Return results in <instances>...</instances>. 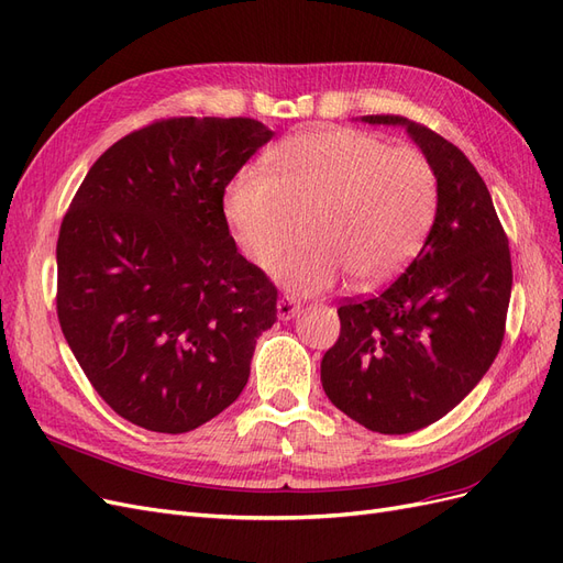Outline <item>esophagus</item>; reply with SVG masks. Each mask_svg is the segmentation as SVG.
Masks as SVG:
<instances>
[{
    "label": "esophagus",
    "instance_id": "obj_1",
    "mask_svg": "<svg viewBox=\"0 0 563 563\" xmlns=\"http://www.w3.org/2000/svg\"><path fill=\"white\" fill-rule=\"evenodd\" d=\"M299 311H301V306L295 299H289V297L278 299V318L280 320H292Z\"/></svg>",
    "mask_w": 563,
    "mask_h": 563
}]
</instances>
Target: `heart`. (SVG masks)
Wrapping results in <instances>:
<instances>
[{
	"label": "heart",
	"instance_id": "1",
	"mask_svg": "<svg viewBox=\"0 0 563 563\" xmlns=\"http://www.w3.org/2000/svg\"><path fill=\"white\" fill-rule=\"evenodd\" d=\"M271 170L247 166L227 189L224 212L250 260L271 264L297 295L330 289L346 271L378 285L419 252L438 210L430 163L360 131H311L278 144Z\"/></svg>",
	"mask_w": 563,
	"mask_h": 563
}]
</instances>
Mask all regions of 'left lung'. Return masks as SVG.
<instances>
[{
    "label": "left lung",
    "mask_w": 563,
    "mask_h": 563,
    "mask_svg": "<svg viewBox=\"0 0 563 563\" xmlns=\"http://www.w3.org/2000/svg\"><path fill=\"white\" fill-rule=\"evenodd\" d=\"M402 125L438 179L428 239L384 292L339 308L341 334L320 380L332 405L367 430L407 434L456 407L500 351L512 262L492 194L467 156L405 117Z\"/></svg>",
    "instance_id": "1"
}]
</instances>
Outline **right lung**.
I'll return each instance as SVG.
<instances>
[{"label":"right lung","mask_w":563,"mask_h":563,"mask_svg":"<svg viewBox=\"0 0 563 563\" xmlns=\"http://www.w3.org/2000/svg\"><path fill=\"white\" fill-rule=\"evenodd\" d=\"M274 131L183 117L121 137L58 235V320L121 419L189 432L235 402L278 292L229 233L224 189Z\"/></svg>","instance_id":"right-lung-1"}]
</instances>
